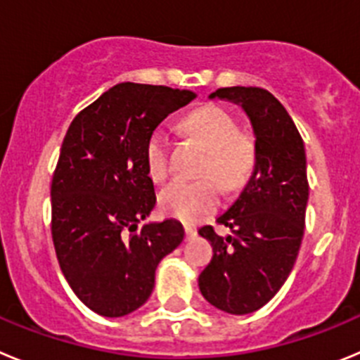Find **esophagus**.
Wrapping results in <instances>:
<instances>
[{
    "instance_id": "34e87169",
    "label": "esophagus",
    "mask_w": 360,
    "mask_h": 360,
    "mask_svg": "<svg viewBox=\"0 0 360 360\" xmlns=\"http://www.w3.org/2000/svg\"><path fill=\"white\" fill-rule=\"evenodd\" d=\"M184 231H186L187 238H193L196 234V229L191 227V225H184Z\"/></svg>"
}]
</instances>
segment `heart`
Wrapping results in <instances>:
<instances>
[{
	"label": "heart",
	"mask_w": 360,
	"mask_h": 360,
	"mask_svg": "<svg viewBox=\"0 0 360 360\" xmlns=\"http://www.w3.org/2000/svg\"><path fill=\"white\" fill-rule=\"evenodd\" d=\"M184 129L207 148L200 167V180H174L160 193V209L167 216L195 224L216 211L221 189L236 193L243 189L256 167L252 141L240 135V124L219 106H203L184 119ZM171 141L160 129L149 135L146 144V167L155 182L169 174Z\"/></svg>",
	"instance_id": "b5f03b06"
}]
</instances>
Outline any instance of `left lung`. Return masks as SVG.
<instances>
[{
  "label": "left lung",
  "instance_id": "8db88e82",
  "mask_svg": "<svg viewBox=\"0 0 360 360\" xmlns=\"http://www.w3.org/2000/svg\"><path fill=\"white\" fill-rule=\"evenodd\" d=\"M240 104L256 136V167L238 200L216 221L234 234L198 231L212 259L198 278L212 307L243 316L265 307L297 259L308 202L307 155L294 120L270 91L256 86L219 88L211 98Z\"/></svg>",
  "mask_w": 360,
  "mask_h": 360
}]
</instances>
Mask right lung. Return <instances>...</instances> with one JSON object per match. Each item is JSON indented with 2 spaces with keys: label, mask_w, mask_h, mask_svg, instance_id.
<instances>
[{
  "label": "right lung",
  "mask_w": 360,
  "mask_h": 360,
  "mask_svg": "<svg viewBox=\"0 0 360 360\" xmlns=\"http://www.w3.org/2000/svg\"><path fill=\"white\" fill-rule=\"evenodd\" d=\"M195 97L120 82L79 111L66 131L50 187L52 240L68 285L98 316L141 308L160 259L182 243L176 219L142 225L157 203L146 144L165 117Z\"/></svg>",
  "instance_id": "1"
}]
</instances>
